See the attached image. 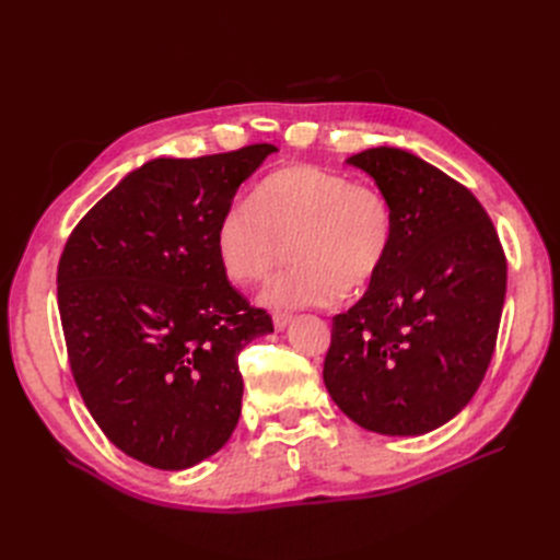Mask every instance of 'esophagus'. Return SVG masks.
Here are the masks:
<instances>
[{
	"label": "esophagus",
	"instance_id": "obj_1",
	"mask_svg": "<svg viewBox=\"0 0 560 560\" xmlns=\"http://www.w3.org/2000/svg\"><path fill=\"white\" fill-rule=\"evenodd\" d=\"M290 322H292V315H290V313H280V311L273 313V327H276L278 331H282L287 325H290Z\"/></svg>",
	"mask_w": 560,
	"mask_h": 560
}]
</instances>
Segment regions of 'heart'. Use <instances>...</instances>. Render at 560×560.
<instances>
[{
	"label": "heart",
	"mask_w": 560,
	"mask_h": 560,
	"mask_svg": "<svg viewBox=\"0 0 560 560\" xmlns=\"http://www.w3.org/2000/svg\"><path fill=\"white\" fill-rule=\"evenodd\" d=\"M393 235V208L378 186L294 163L268 173L254 186L249 202L222 214L214 245L235 284L264 282L290 245L296 266L270 282L261 301L276 308H303L329 306L343 292H360L374 282Z\"/></svg>",
	"instance_id": "b5f03b06"
}]
</instances>
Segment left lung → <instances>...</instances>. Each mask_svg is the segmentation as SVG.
Wrapping results in <instances>:
<instances>
[{
  "instance_id": "1",
  "label": "left lung",
  "mask_w": 560,
  "mask_h": 560,
  "mask_svg": "<svg viewBox=\"0 0 560 560\" xmlns=\"http://www.w3.org/2000/svg\"><path fill=\"white\" fill-rule=\"evenodd\" d=\"M348 163L376 179L395 219L381 273L334 317L325 385L350 420L378 434H425L477 393L506 292L498 231L474 194L395 147Z\"/></svg>"
}]
</instances>
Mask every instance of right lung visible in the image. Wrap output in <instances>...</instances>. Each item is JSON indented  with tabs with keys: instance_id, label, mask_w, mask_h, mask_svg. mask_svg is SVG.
<instances>
[{
	"instance_id": "obj_1",
	"label": "right lung",
	"mask_w": 560,
	"mask_h": 560,
	"mask_svg": "<svg viewBox=\"0 0 560 560\" xmlns=\"http://www.w3.org/2000/svg\"><path fill=\"white\" fill-rule=\"evenodd\" d=\"M273 144L154 159L83 214L58 264L67 360L109 442L156 469L222 448L241 418L238 354L273 331L229 282L214 233Z\"/></svg>"
}]
</instances>
